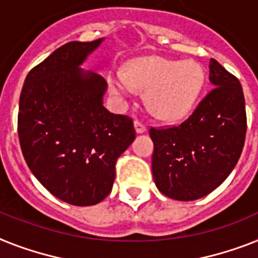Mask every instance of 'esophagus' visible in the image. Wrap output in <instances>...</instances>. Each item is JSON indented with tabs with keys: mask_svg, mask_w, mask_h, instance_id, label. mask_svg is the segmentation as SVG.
<instances>
[{
	"mask_svg": "<svg viewBox=\"0 0 258 258\" xmlns=\"http://www.w3.org/2000/svg\"><path fill=\"white\" fill-rule=\"evenodd\" d=\"M134 129H136V132H137L138 134L141 133H145L146 132V126H145V124H142L141 121H134Z\"/></svg>",
	"mask_w": 258,
	"mask_h": 258,
	"instance_id": "1",
	"label": "esophagus"
}]
</instances>
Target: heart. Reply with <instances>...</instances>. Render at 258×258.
Here are the masks:
<instances>
[{
    "label": "heart",
    "instance_id": "1",
    "mask_svg": "<svg viewBox=\"0 0 258 258\" xmlns=\"http://www.w3.org/2000/svg\"><path fill=\"white\" fill-rule=\"evenodd\" d=\"M206 74L195 60H171L146 56L134 60L127 71L112 72L108 78L110 92L125 99L136 88L148 91L146 105L161 120L176 121L190 113L203 89Z\"/></svg>",
    "mask_w": 258,
    "mask_h": 258
}]
</instances>
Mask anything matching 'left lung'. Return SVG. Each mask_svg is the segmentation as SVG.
Here are the masks:
<instances>
[{
    "mask_svg": "<svg viewBox=\"0 0 258 258\" xmlns=\"http://www.w3.org/2000/svg\"><path fill=\"white\" fill-rule=\"evenodd\" d=\"M214 89L178 126L150 129L155 186L180 202L206 197L224 182L241 155L246 133L245 100L239 79L210 60Z\"/></svg>",
    "mask_w": 258,
    "mask_h": 258,
    "instance_id": "1",
    "label": "left lung"
}]
</instances>
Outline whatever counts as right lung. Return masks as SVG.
I'll list each match as a JSON object with an SVG mask.
<instances>
[{"instance_id": "add662e5", "label": "right lung", "mask_w": 258, "mask_h": 258, "mask_svg": "<svg viewBox=\"0 0 258 258\" xmlns=\"http://www.w3.org/2000/svg\"><path fill=\"white\" fill-rule=\"evenodd\" d=\"M103 40L63 44L29 72L19 97L29 169L54 197L80 207L109 195L117 158L136 138L131 117L103 105L105 80L82 68Z\"/></svg>"}]
</instances>
